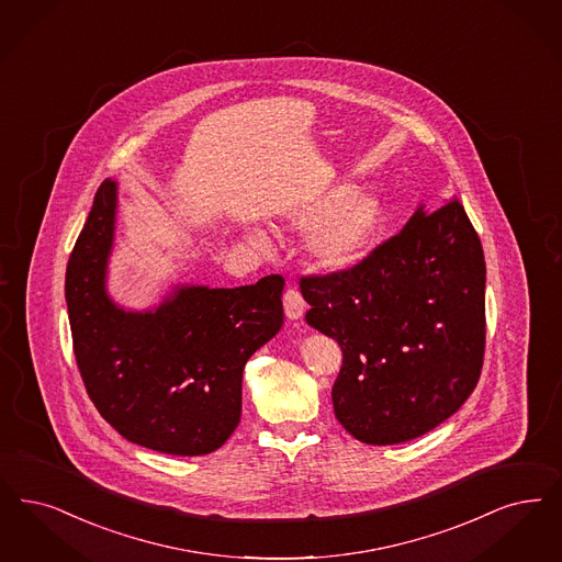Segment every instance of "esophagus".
<instances>
[{
    "mask_svg": "<svg viewBox=\"0 0 562 562\" xmlns=\"http://www.w3.org/2000/svg\"><path fill=\"white\" fill-rule=\"evenodd\" d=\"M305 310H307V305H305V301H303V296H301V292L296 291V289H289V291L284 292V314L289 319H301L303 314H305Z\"/></svg>",
    "mask_w": 562,
    "mask_h": 562,
    "instance_id": "esophagus-1",
    "label": "esophagus"
}]
</instances>
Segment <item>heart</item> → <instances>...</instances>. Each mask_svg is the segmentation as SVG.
Segmentation results:
<instances>
[{"label": "heart", "instance_id": "obj_1", "mask_svg": "<svg viewBox=\"0 0 562 562\" xmlns=\"http://www.w3.org/2000/svg\"><path fill=\"white\" fill-rule=\"evenodd\" d=\"M384 209L370 190H351L335 186L328 192L303 202L291 213V224L299 232H307V255L315 268L328 273L353 270L374 247L382 227ZM255 247H270L263 229H248Z\"/></svg>", "mask_w": 562, "mask_h": 562}]
</instances>
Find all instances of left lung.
I'll use <instances>...</instances> for the list:
<instances>
[{"instance_id":"8db88e82","label":"left lung","mask_w":562,"mask_h":562,"mask_svg":"<svg viewBox=\"0 0 562 562\" xmlns=\"http://www.w3.org/2000/svg\"><path fill=\"white\" fill-rule=\"evenodd\" d=\"M307 324L342 349L335 416L368 446L439 427L471 397L485 351V257L453 196L353 270L301 278Z\"/></svg>"}]
</instances>
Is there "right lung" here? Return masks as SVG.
<instances>
[{
	"label": "right lung",
	"instance_id": "obj_1",
	"mask_svg": "<svg viewBox=\"0 0 562 562\" xmlns=\"http://www.w3.org/2000/svg\"><path fill=\"white\" fill-rule=\"evenodd\" d=\"M116 204V181L106 180L68 259L81 379L127 441L171 456L211 453L240 423L245 363L284 324V278L236 289L176 284L153 310H125L106 289Z\"/></svg>",
	"mask_w": 562,
	"mask_h": 562
}]
</instances>
